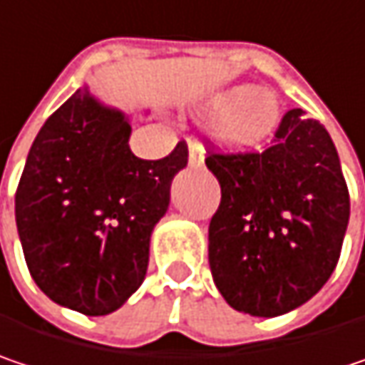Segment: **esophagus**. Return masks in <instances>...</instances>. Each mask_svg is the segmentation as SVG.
I'll return each mask as SVG.
<instances>
[{"instance_id": "34e87169", "label": "esophagus", "mask_w": 365, "mask_h": 365, "mask_svg": "<svg viewBox=\"0 0 365 365\" xmlns=\"http://www.w3.org/2000/svg\"><path fill=\"white\" fill-rule=\"evenodd\" d=\"M205 151H203V147L199 143H191L189 145V166L191 168H199L201 164H203V155Z\"/></svg>"}]
</instances>
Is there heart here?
Returning a JSON list of instances; mask_svg holds the SVG:
<instances>
[{
	"mask_svg": "<svg viewBox=\"0 0 365 365\" xmlns=\"http://www.w3.org/2000/svg\"><path fill=\"white\" fill-rule=\"evenodd\" d=\"M210 110L218 114L212 135L232 151H247L264 143L280 122V99L270 89L237 85L216 93L210 99Z\"/></svg>",
	"mask_w": 365,
	"mask_h": 365,
	"instance_id": "obj_1",
	"label": "heart"
}]
</instances>
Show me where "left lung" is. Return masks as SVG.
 Returning a JSON list of instances; mask_svg holds the SVG:
<instances>
[{
  "label": "left lung",
  "mask_w": 365,
  "mask_h": 365,
  "mask_svg": "<svg viewBox=\"0 0 365 365\" xmlns=\"http://www.w3.org/2000/svg\"><path fill=\"white\" fill-rule=\"evenodd\" d=\"M207 153L222 191L207 247L222 297L259 318L312 299L334 272L349 224V191L328 130L297 108L266 151Z\"/></svg>",
  "instance_id": "left-lung-1"
}]
</instances>
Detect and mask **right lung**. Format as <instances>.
Here are the masks:
<instances>
[{
	"label": "right lung",
	"instance_id": "1",
	"mask_svg": "<svg viewBox=\"0 0 365 365\" xmlns=\"http://www.w3.org/2000/svg\"><path fill=\"white\" fill-rule=\"evenodd\" d=\"M130 122L81 87L41 126L16 189L29 272L58 305L106 316L141 287L185 141L162 160L130 147Z\"/></svg>",
	"mask_w": 365,
	"mask_h": 365
}]
</instances>
